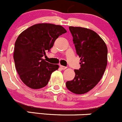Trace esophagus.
<instances>
[{
	"instance_id": "esophagus-1",
	"label": "esophagus",
	"mask_w": 122,
	"mask_h": 122,
	"mask_svg": "<svg viewBox=\"0 0 122 122\" xmlns=\"http://www.w3.org/2000/svg\"><path fill=\"white\" fill-rule=\"evenodd\" d=\"M60 68L62 70H66V68H67V67H65V66H60Z\"/></svg>"
}]
</instances>
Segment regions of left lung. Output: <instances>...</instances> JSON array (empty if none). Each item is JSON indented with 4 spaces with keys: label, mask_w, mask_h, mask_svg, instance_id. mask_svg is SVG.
<instances>
[{
    "label": "left lung",
    "mask_w": 122,
    "mask_h": 122,
    "mask_svg": "<svg viewBox=\"0 0 122 122\" xmlns=\"http://www.w3.org/2000/svg\"><path fill=\"white\" fill-rule=\"evenodd\" d=\"M80 68L74 70L73 80L66 87L76 94H83L94 88L102 78L107 64V47L101 37L92 30L69 27Z\"/></svg>",
    "instance_id": "1"
}]
</instances>
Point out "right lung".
Wrapping results in <instances>:
<instances>
[{"label":"right lung","instance_id":"1","mask_svg":"<svg viewBox=\"0 0 122 122\" xmlns=\"http://www.w3.org/2000/svg\"><path fill=\"white\" fill-rule=\"evenodd\" d=\"M66 30L59 25L37 24L22 31L15 43L14 60L15 68L22 82L34 89L45 87L52 72L58 69L42 57L49 51L55 40Z\"/></svg>","mask_w":122,"mask_h":122}]
</instances>
